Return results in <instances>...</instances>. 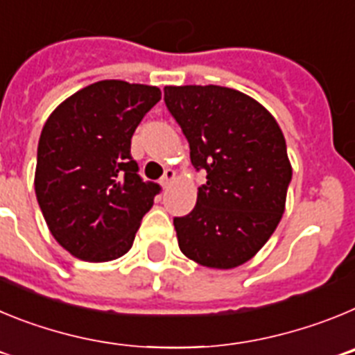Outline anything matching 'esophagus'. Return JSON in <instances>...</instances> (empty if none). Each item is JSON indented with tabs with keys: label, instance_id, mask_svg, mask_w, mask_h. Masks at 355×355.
<instances>
[{
	"label": "esophagus",
	"instance_id": "34e87169",
	"mask_svg": "<svg viewBox=\"0 0 355 355\" xmlns=\"http://www.w3.org/2000/svg\"><path fill=\"white\" fill-rule=\"evenodd\" d=\"M174 180H175V171H172V168H167V171H165V174L162 175L159 183H162L163 188H167L168 184H171Z\"/></svg>",
	"mask_w": 355,
	"mask_h": 355
}]
</instances>
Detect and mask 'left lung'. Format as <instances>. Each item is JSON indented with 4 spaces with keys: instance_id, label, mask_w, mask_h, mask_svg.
<instances>
[{
    "instance_id": "1",
    "label": "left lung",
    "mask_w": 355,
    "mask_h": 355,
    "mask_svg": "<svg viewBox=\"0 0 355 355\" xmlns=\"http://www.w3.org/2000/svg\"><path fill=\"white\" fill-rule=\"evenodd\" d=\"M163 92L192 165L208 172L196 208L174 218L181 252L208 268L243 265L268 241L286 206L291 163L283 131L240 90L168 85Z\"/></svg>"
}]
</instances>
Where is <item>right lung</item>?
Here are the masks:
<instances>
[{"label":"right lung","mask_w":355,"mask_h":355,"mask_svg":"<svg viewBox=\"0 0 355 355\" xmlns=\"http://www.w3.org/2000/svg\"><path fill=\"white\" fill-rule=\"evenodd\" d=\"M158 87L103 80L53 110L37 149L35 193L55 240L74 258L112 261L133 245L159 192L131 158V137Z\"/></svg>","instance_id":"obj_1"}]
</instances>
